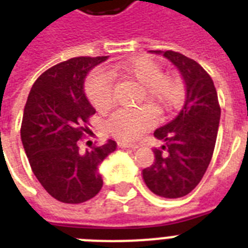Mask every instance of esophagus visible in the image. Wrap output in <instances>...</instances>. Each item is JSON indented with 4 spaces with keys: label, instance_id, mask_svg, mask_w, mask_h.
Wrapping results in <instances>:
<instances>
[{
    "label": "esophagus",
    "instance_id": "obj_1",
    "mask_svg": "<svg viewBox=\"0 0 248 248\" xmlns=\"http://www.w3.org/2000/svg\"><path fill=\"white\" fill-rule=\"evenodd\" d=\"M118 147L120 148H128V149H132V151H136L139 145H136V144H131V143H124V141H118Z\"/></svg>",
    "mask_w": 248,
    "mask_h": 248
}]
</instances>
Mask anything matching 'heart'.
Segmentation results:
<instances>
[{"label": "heart", "instance_id": "1", "mask_svg": "<svg viewBox=\"0 0 248 248\" xmlns=\"http://www.w3.org/2000/svg\"><path fill=\"white\" fill-rule=\"evenodd\" d=\"M109 76H116L144 89V99L155 109H166L175 104L181 95L180 83L172 76H163L158 63L148 58H135L113 67ZM86 95L97 109L107 108L112 99V87L108 76L95 72L86 81ZM152 117L147 110L114 113L107 122V130L120 139H134L151 127Z\"/></svg>", "mask_w": 248, "mask_h": 248}]
</instances>
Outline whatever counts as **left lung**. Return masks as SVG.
<instances>
[{
    "label": "left lung",
    "instance_id": "8db88e82",
    "mask_svg": "<svg viewBox=\"0 0 248 248\" xmlns=\"http://www.w3.org/2000/svg\"><path fill=\"white\" fill-rule=\"evenodd\" d=\"M149 52L162 55L180 72L185 101L173 120L155 131L163 145L153 151L155 162L141 175L155 194L180 198L196 188L210 165L219 130V100L211 77L197 62L175 51Z\"/></svg>",
    "mask_w": 248,
    "mask_h": 248
}]
</instances>
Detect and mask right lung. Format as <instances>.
<instances>
[{
  "mask_svg": "<svg viewBox=\"0 0 248 248\" xmlns=\"http://www.w3.org/2000/svg\"><path fill=\"white\" fill-rule=\"evenodd\" d=\"M108 56H79L42 73L31 89L21 122V143L37 180L55 200L82 203L103 186L99 166L116 151L107 140L101 147L81 152L78 140L95 114L85 93L89 72Z\"/></svg>",
  "mask_w": 248,
  "mask_h": 248,
  "instance_id": "1",
  "label": "right lung"
}]
</instances>
